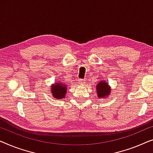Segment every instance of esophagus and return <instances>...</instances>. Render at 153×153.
Here are the masks:
<instances>
[{
	"label": "esophagus",
	"mask_w": 153,
	"mask_h": 153,
	"mask_svg": "<svg viewBox=\"0 0 153 153\" xmlns=\"http://www.w3.org/2000/svg\"><path fill=\"white\" fill-rule=\"evenodd\" d=\"M78 82H79V85H83L86 82V80H85V79H79L78 80Z\"/></svg>",
	"instance_id": "1"
}]
</instances>
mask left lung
<instances>
[{
    "instance_id": "left-lung-1",
    "label": "left lung",
    "mask_w": 153,
    "mask_h": 153,
    "mask_svg": "<svg viewBox=\"0 0 153 153\" xmlns=\"http://www.w3.org/2000/svg\"><path fill=\"white\" fill-rule=\"evenodd\" d=\"M96 90H97V95L99 98H107L110 95L111 87L109 85L108 82L105 80H102L96 85Z\"/></svg>"
}]
</instances>
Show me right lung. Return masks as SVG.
I'll use <instances>...</instances> for the list:
<instances>
[{
  "label": "right lung",
  "instance_id": "obj_1",
  "mask_svg": "<svg viewBox=\"0 0 153 153\" xmlns=\"http://www.w3.org/2000/svg\"><path fill=\"white\" fill-rule=\"evenodd\" d=\"M67 85L62 82H55L51 87V91L52 96L56 99H62L65 98Z\"/></svg>",
  "mask_w": 153,
  "mask_h": 153
}]
</instances>
